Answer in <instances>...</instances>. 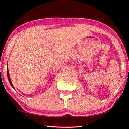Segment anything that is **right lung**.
Wrapping results in <instances>:
<instances>
[{
    "label": "right lung",
    "mask_w": 129,
    "mask_h": 129,
    "mask_svg": "<svg viewBox=\"0 0 129 129\" xmlns=\"http://www.w3.org/2000/svg\"><path fill=\"white\" fill-rule=\"evenodd\" d=\"M7 76H8V80H9V82H10V84H11V85L13 87V85L12 84V82H11V79H10V75H9V72H8V68H7ZM14 88V87H13Z\"/></svg>",
    "instance_id": "obj_1"
}]
</instances>
